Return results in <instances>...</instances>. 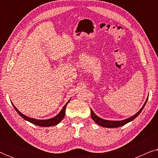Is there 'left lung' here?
<instances>
[{"label": "left lung", "instance_id": "left-lung-1", "mask_svg": "<svg viewBox=\"0 0 158 158\" xmlns=\"http://www.w3.org/2000/svg\"><path fill=\"white\" fill-rule=\"evenodd\" d=\"M148 97L147 98L145 102H144V105L142 106V107L140 109L139 111L137 112V114H135V115L130 116V117L128 118H126L124 120H121V121H110V120H106V119H103L98 116L97 115L95 114L94 111L90 109V111H91V117L93 118V120L97 124H98L99 126H101L103 127H106V128H116V127H119L122 126H124V124H127V123L131 122V121L135 119V118L137 117V116L139 115V114L141 113V111H142V109H144V106H145L147 101H148Z\"/></svg>", "mask_w": 158, "mask_h": 158}]
</instances>
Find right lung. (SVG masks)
Returning a JSON list of instances; mask_svg holds the SVG:
<instances>
[{"label": "right lung", "mask_w": 158, "mask_h": 158, "mask_svg": "<svg viewBox=\"0 0 158 158\" xmlns=\"http://www.w3.org/2000/svg\"><path fill=\"white\" fill-rule=\"evenodd\" d=\"M69 100L68 102L64 106L63 108H62L61 111L59 114H57V115H56L55 117L53 118H48V119H43V120H40V119H36V118H31V117H29V116L24 115V114H23L22 113H21L20 111H19L18 109H16V107L12 103V105L14 107L15 110H16L17 113H18L19 115H20L21 117H22L23 119H25L26 121H28V122H31V124H35L36 126H40V127H52V126H55V125H57L59 124V123L61 122L62 120V118L64 117V114H65V109H66V106L67 105H68V103H69Z\"/></svg>", "instance_id": "obj_1"}]
</instances>
